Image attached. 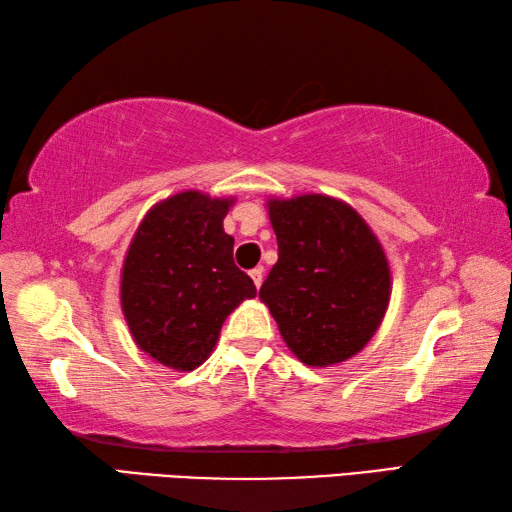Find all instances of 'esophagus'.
Returning <instances> with one entry per match:
<instances>
[{
	"mask_svg": "<svg viewBox=\"0 0 512 512\" xmlns=\"http://www.w3.org/2000/svg\"><path fill=\"white\" fill-rule=\"evenodd\" d=\"M262 277H264V268L262 266H257V268H253V271H250V280L255 282L257 288L262 286Z\"/></svg>",
	"mask_w": 512,
	"mask_h": 512,
	"instance_id": "1",
	"label": "esophagus"
}]
</instances>
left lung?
Segmentation results:
<instances>
[{"label": "left lung", "instance_id": "left-lung-1", "mask_svg": "<svg viewBox=\"0 0 512 512\" xmlns=\"http://www.w3.org/2000/svg\"><path fill=\"white\" fill-rule=\"evenodd\" d=\"M266 206L280 253L259 297L304 365L349 360L380 327L392 295L383 246L349 203L327 194Z\"/></svg>", "mask_w": 512, "mask_h": 512}]
</instances>
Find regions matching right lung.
I'll use <instances>...</instances> for the list:
<instances>
[{
	"label": "right lung",
	"mask_w": 512,
	"mask_h": 512,
	"mask_svg": "<svg viewBox=\"0 0 512 512\" xmlns=\"http://www.w3.org/2000/svg\"><path fill=\"white\" fill-rule=\"evenodd\" d=\"M232 199L197 190L167 197L147 212L120 273V306L147 356L176 371L206 362L221 324L257 295L232 259L224 232Z\"/></svg>",
	"instance_id": "1"
}]
</instances>
